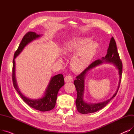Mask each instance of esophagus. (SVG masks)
<instances>
[{
	"label": "esophagus",
	"instance_id": "obj_1",
	"mask_svg": "<svg viewBox=\"0 0 134 134\" xmlns=\"http://www.w3.org/2000/svg\"><path fill=\"white\" fill-rule=\"evenodd\" d=\"M65 81L66 82H71L73 81V78L71 76V75H67L65 77Z\"/></svg>",
	"mask_w": 134,
	"mask_h": 134
}]
</instances>
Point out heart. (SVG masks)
Segmentation results:
<instances>
[{
	"mask_svg": "<svg viewBox=\"0 0 134 134\" xmlns=\"http://www.w3.org/2000/svg\"><path fill=\"white\" fill-rule=\"evenodd\" d=\"M90 40L86 37L75 38L68 42L63 49L65 55L74 54L70 62L73 71L80 72L85 69L97 52V45L89 43Z\"/></svg>",
	"mask_w": 134,
	"mask_h": 134,
	"instance_id": "1",
	"label": "heart"
}]
</instances>
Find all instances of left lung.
Wrapping results in <instances>:
<instances>
[{
    "label": "left lung",
    "mask_w": 134,
    "mask_h": 134,
    "mask_svg": "<svg viewBox=\"0 0 134 134\" xmlns=\"http://www.w3.org/2000/svg\"><path fill=\"white\" fill-rule=\"evenodd\" d=\"M104 62L111 63L115 65L119 70V73L120 75V80L118 88L115 93L110 99L106 101L99 103L95 104H88L84 102L83 99V93H84V86H85V79L86 74L90 70L95 68L96 66L101 64ZM122 62L119 58V54L117 52V49L116 46V43L114 38L112 37L111 38L109 48L108 49L107 54L105 57L102 58V59H98L93 62L91 65L88 66L82 73L76 77V79L74 81V85L75 86L77 98L75 101L76 109L81 114H87L90 113H93L99 110L104 108L106 105L110 102V100L114 98L118 91L119 85L121 81V77L122 74Z\"/></svg>",
    "instance_id": "8db88e82"
}]
</instances>
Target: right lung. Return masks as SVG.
<instances>
[{
  "label": "right lung",
  "instance_id": "right-lung-1",
  "mask_svg": "<svg viewBox=\"0 0 134 134\" xmlns=\"http://www.w3.org/2000/svg\"><path fill=\"white\" fill-rule=\"evenodd\" d=\"M41 35H38L34 32H27L23 37L19 46L16 51L13 59L12 67V81L13 86L23 101L33 109L41 111H48L54 109L57 99L58 93L61 87L65 85L64 78L62 74L53 76L47 87L43 97L38 99H31L25 97L19 90L15 76V60L17 56L22 52L24 48L30 42L40 37Z\"/></svg>",
  "mask_w": 134,
  "mask_h": 134
}]
</instances>
